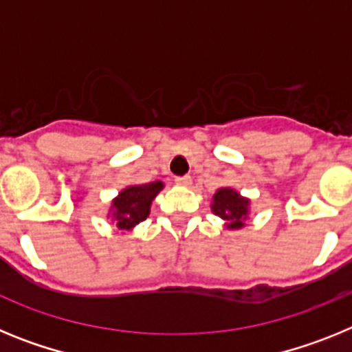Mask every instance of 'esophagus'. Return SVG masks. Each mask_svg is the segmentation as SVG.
I'll return each instance as SVG.
<instances>
[{
    "instance_id": "34e87169",
    "label": "esophagus",
    "mask_w": 352,
    "mask_h": 352,
    "mask_svg": "<svg viewBox=\"0 0 352 352\" xmlns=\"http://www.w3.org/2000/svg\"><path fill=\"white\" fill-rule=\"evenodd\" d=\"M174 182H176V185H179V186L192 185V178H190V176H178V178L174 179Z\"/></svg>"
}]
</instances>
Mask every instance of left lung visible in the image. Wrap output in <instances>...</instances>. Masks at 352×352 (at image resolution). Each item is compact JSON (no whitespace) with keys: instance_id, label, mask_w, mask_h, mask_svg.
<instances>
[{"instance_id":"obj_1","label":"left lung","mask_w":352,"mask_h":352,"mask_svg":"<svg viewBox=\"0 0 352 352\" xmlns=\"http://www.w3.org/2000/svg\"><path fill=\"white\" fill-rule=\"evenodd\" d=\"M211 211L226 222L227 229H241L250 214V199L243 197L234 188L222 186L214 192Z\"/></svg>"}]
</instances>
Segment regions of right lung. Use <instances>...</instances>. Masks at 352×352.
I'll list each match as a JSON object with an SVG mask.
<instances>
[{
  "mask_svg": "<svg viewBox=\"0 0 352 352\" xmlns=\"http://www.w3.org/2000/svg\"><path fill=\"white\" fill-rule=\"evenodd\" d=\"M162 188H164L162 182L126 186L113 199L107 217H111L120 231H132L138 223L148 219L151 203Z\"/></svg>",
  "mask_w": 352,
  "mask_h": 352,
  "instance_id": "add662e5",
  "label": "right lung"
}]
</instances>
